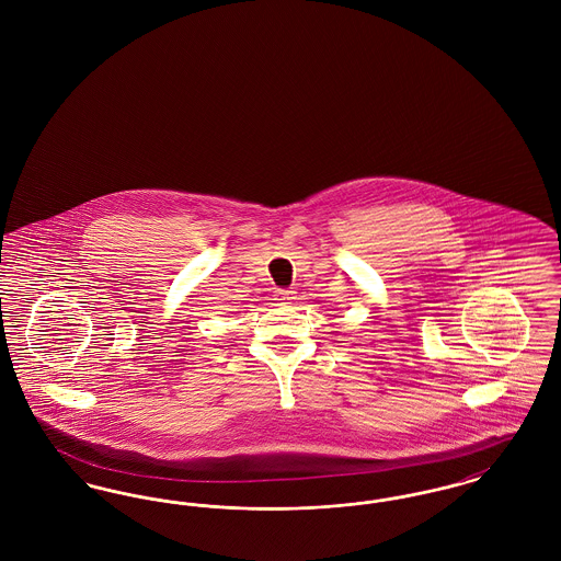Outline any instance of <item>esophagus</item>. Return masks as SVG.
Returning <instances> with one entry per match:
<instances>
[{
  "instance_id": "obj_1",
  "label": "esophagus",
  "mask_w": 561,
  "mask_h": 561,
  "mask_svg": "<svg viewBox=\"0 0 561 561\" xmlns=\"http://www.w3.org/2000/svg\"><path fill=\"white\" fill-rule=\"evenodd\" d=\"M289 299H294V291H289V289H278V291H276V301L289 304Z\"/></svg>"
}]
</instances>
